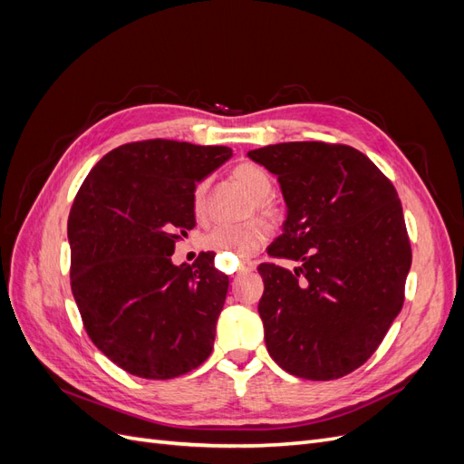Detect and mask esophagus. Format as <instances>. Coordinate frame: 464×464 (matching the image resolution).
<instances>
[{
    "label": "esophagus",
    "instance_id": "esophagus-1",
    "mask_svg": "<svg viewBox=\"0 0 464 464\" xmlns=\"http://www.w3.org/2000/svg\"><path fill=\"white\" fill-rule=\"evenodd\" d=\"M254 269H256V263H254V261H242L240 265H237L236 275H244V273L254 271Z\"/></svg>",
    "mask_w": 464,
    "mask_h": 464
}]
</instances>
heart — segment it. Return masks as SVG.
<instances>
[{"instance_id": "1", "label": "heart", "mask_w": 464, "mask_h": 464, "mask_svg": "<svg viewBox=\"0 0 464 464\" xmlns=\"http://www.w3.org/2000/svg\"><path fill=\"white\" fill-rule=\"evenodd\" d=\"M232 179L240 184L251 198L256 199L257 213L265 218L276 220L278 210L275 203L269 199L273 191V179L269 172L256 162H242L232 170ZM207 193H208V181L203 179L193 188L191 193V207L193 215L199 220L207 218ZM269 237V227L263 218H249L242 224H222V227L210 228L203 237V247L210 251H218V254L227 257H249L266 242Z\"/></svg>"}]
</instances>
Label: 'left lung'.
I'll use <instances>...</instances> for the list:
<instances>
[{"label": "left lung", "mask_w": 464, "mask_h": 464, "mask_svg": "<svg viewBox=\"0 0 464 464\" xmlns=\"http://www.w3.org/2000/svg\"><path fill=\"white\" fill-rule=\"evenodd\" d=\"M247 157L276 176L286 203L266 254L298 263L257 266L266 350L292 375L339 379L375 353L404 302L412 249L397 189L348 145L278 143Z\"/></svg>", "instance_id": "8db88e82"}]
</instances>
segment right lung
Returning <instances> with one entry per match:
<instances>
[{
  "instance_id": "obj_1",
  "label": "right lung",
  "mask_w": 464,
  "mask_h": 464,
  "mask_svg": "<svg viewBox=\"0 0 464 464\" xmlns=\"http://www.w3.org/2000/svg\"><path fill=\"white\" fill-rule=\"evenodd\" d=\"M228 147L149 139L110 150L82 181L67 220L72 292L91 341L131 375L172 379L208 358L228 276L203 251L172 263L195 227L191 193Z\"/></svg>"
}]
</instances>
